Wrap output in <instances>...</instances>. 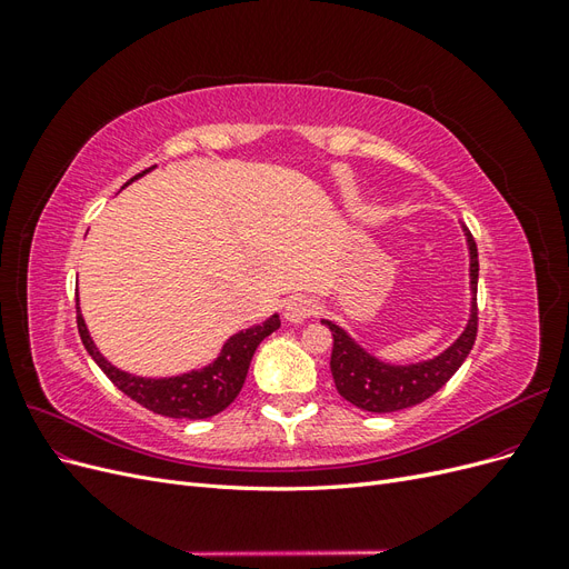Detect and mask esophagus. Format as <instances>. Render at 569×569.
I'll use <instances>...</instances> for the list:
<instances>
[{"instance_id": "34e87169", "label": "esophagus", "mask_w": 569, "mask_h": 569, "mask_svg": "<svg viewBox=\"0 0 569 569\" xmlns=\"http://www.w3.org/2000/svg\"><path fill=\"white\" fill-rule=\"evenodd\" d=\"M318 313V301L311 299V297H291L287 303H284V318L289 322H303L311 316Z\"/></svg>"}]
</instances>
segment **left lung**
Returning a JSON list of instances; mask_svg holds the SVG:
<instances>
[{"instance_id": "obj_1", "label": "left lung", "mask_w": 569, "mask_h": 569, "mask_svg": "<svg viewBox=\"0 0 569 569\" xmlns=\"http://www.w3.org/2000/svg\"><path fill=\"white\" fill-rule=\"evenodd\" d=\"M470 247V287H472V308L470 320L462 335L451 343L449 349L432 360L412 366H389L363 351L358 343L330 320L322 325L330 327L332 332V358L330 370L335 377L337 391L349 403L368 412H393L427 401L429 396L437 393L446 382L451 380L456 370L465 363V358L472 351L477 339V244L472 234L465 230Z\"/></svg>"}]
</instances>
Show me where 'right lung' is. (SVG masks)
<instances>
[{
	"instance_id": "obj_1",
	"label": "right lung",
	"mask_w": 569,
	"mask_h": 569,
	"mask_svg": "<svg viewBox=\"0 0 569 569\" xmlns=\"http://www.w3.org/2000/svg\"><path fill=\"white\" fill-rule=\"evenodd\" d=\"M151 168L142 170L140 176L130 178L126 184L142 178ZM76 308H78V332L84 349H88V353L94 358V363L104 370L109 380L126 396H130L132 401L144 406L147 410L157 412V416L178 418V420H206L211 416H218L220 410H226L244 387L249 363L258 349V343L280 327V316H272L263 325H253L249 330H242L234 337H230L226 343H222V351L211 366L184 372L180 377H166V380H147V377H137L113 368L109 360L97 351L88 327H84V320L80 316L78 295H76Z\"/></svg>"
}]
</instances>
